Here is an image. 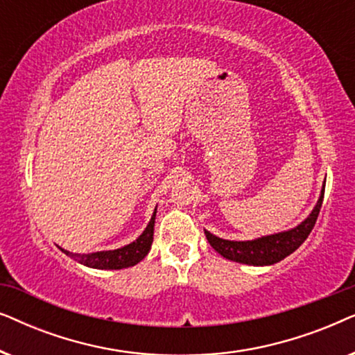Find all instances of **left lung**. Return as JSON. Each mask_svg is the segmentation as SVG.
<instances>
[{
	"instance_id": "1",
	"label": "left lung",
	"mask_w": 355,
	"mask_h": 355,
	"mask_svg": "<svg viewBox=\"0 0 355 355\" xmlns=\"http://www.w3.org/2000/svg\"><path fill=\"white\" fill-rule=\"evenodd\" d=\"M324 184L323 191L320 193V198L312 213L305 218V221H302L299 226H295L289 231L278 232V234L271 236H263L254 241H226L221 239V237L213 236L211 232L208 231H205V236L213 249L227 260L254 266L278 263V261L293 254L294 250H297L299 247L302 245V242L307 239L310 232H312L315 223H317L320 208H322Z\"/></svg>"
}]
</instances>
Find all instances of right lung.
Segmentation results:
<instances>
[{
	"mask_svg": "<svg viewBox=\"0 0 355 355\" xmlns=\"http://www.w3.org/2000/svg\"><path fill=\"white\" fill-rule=\"evenodd\" d=\"M155 215H157V208H155L152 220H150L148 226L145 227V231L140 234L137 239L130 244L121 247L116 250H103V252H94V254H72L69 250H64L66 255H69L71 259H74L79 263L90 266V268H98V270H121V268H129V266L137 265L140 260L145 259V255L148 254L150 247L153 242V226H155Z\"/></svg>",
	"mask_w": 355,
	"mask_h": 355,
	"instance_id": "right-lung-1",
	"label": "right lung"
}]
</instances>
